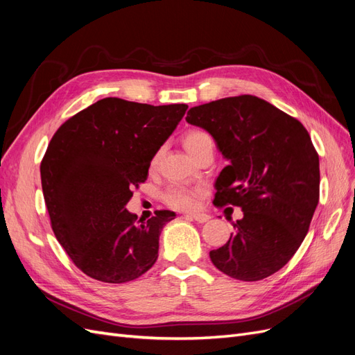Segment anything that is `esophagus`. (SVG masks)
<instances>
[{
  "instance_id": "34e87169",
  "label": "esophagus",
  "mask_w": 355,
  "mask_h": 355,
  "mask_svg": "<svg viewBox=\"0 0 355 355\" xmlns=\"http://www.w3.org/2000/svg\"><path fill=\"white\" fill-rule=\"evenodd\" d=\"M187 218L194 219L198 223H204V222H207L210 219V216L206 213H192V214H187Z\"/></svg>"
}]
</instances>
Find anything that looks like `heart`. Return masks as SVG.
Returning <instances> with one entry per match:
<instances>
[{"label": "heart", "mask_w": 355, "mask_h": 355, "mask_svg": "<svg viewBox=\"0 0 355 355\" xmlns=\"http://www.w3.org/2000/svg\"><path fill=\"white\" fill-rule=\"evenodd\" d=\"M182 144H184L188 154L194 158L204 149H213V137L206 132L201 130V128H189L185 135L182 136ZM159 158V151H157L151 159V167H155ZM200 189L196 188H188V187H180L175 185L170 187L164 192V201L168 204L170 207H175L179 210H191L197 206L198 202Z\"/></svg>", "instance_id": "1"}]
</instances>
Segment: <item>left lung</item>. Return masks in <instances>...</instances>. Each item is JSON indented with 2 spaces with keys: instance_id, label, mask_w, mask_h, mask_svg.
Wrapping results in <instances>:
<instances>
[{
  "instance_id": "8db88e82",
  "label": "left lung",
  "mask_w": 355,
  "mask_h": 355,
  "mask_svg": "<svg viewBox=\"0 0 355 355\" xmlns=\"http://www.w3.org/2000/svg\"><path fill=\"white\" fill-rule=\"evenodd\" d=\"M187 121L207 130L230 159L213 204L237 206L244 214L210 259L235 280H263L292 259L318 204L320 161L309 133L252 94L194 106Z\"/></svg>"
}]
</instances>
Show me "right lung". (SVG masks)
<instances>
[{"instance_id": "right-lung-1", "label": "right lung", "mask_w": 355, "mask_h": 355, "mask_svg": "<svg viewBox=\"0 0 355 355\" xmlns=\"http://www.w3.org/2000/svg\"><path fill=\"white\" fill-rule=\"evenodd\" d=\"M187 110L105 98L53 135L40 166L44 201L58 241L85 275L120 284L155 263L159 232L176 214L157 210L144 222L125 204Z\"/></svg>"}]
</instances>
